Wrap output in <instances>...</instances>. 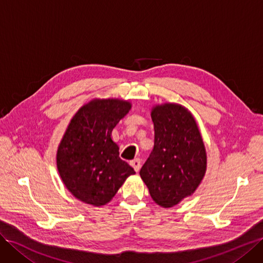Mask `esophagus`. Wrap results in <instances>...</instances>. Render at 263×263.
<instances>
[{"label":"esophagus","mask_w":263,"mask_h":263,"mask_svg":"<svg viewBox=\"0 0 263 263\" xmlns=\"http://www.w3.org/2000/svg\"><path fill=\"white\" fill-rule=\"evenodd\" d=\"M130 164L134 168V170L139 172L140 171V168H141V160L139 158H135L133 159L132 161H130Z\"/></svg>","instance_id":"esophagus-1"}]
</instances>
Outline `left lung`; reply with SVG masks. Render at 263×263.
<instances>
[{
  "label": "left lung",
  "instance_id": "left-lung-1",
  "mask_svg": "<svg viewBox=\"0 0 263 263\" xmlns=\"http://www.w3.org/2000/svg\"><path fill=\"white\" fill-rule=\"evenodd\" d=\"M155 144L140 176L154 201L163 208L193 195L205 177L207 153L192 112L177 103L155 105L151 111Z\"/></svg>",
  "mask_w": 263,
  "mask_h": 263
}]
</instances>
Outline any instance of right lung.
<instances>
[{
	"label": "right lung",
	"instance_id": "right-lung-1",
	"mask_svg": "<svg viewBox=\"0 0 263 263\" xmlns=\"http://www.w3.org/2000/svg\"><path fill=\"white\" fill-rule=\"evenodd\" d=\"M129 101L93 99L73 115L56 154L60 177L67 190L94 207L108 203L134 169L119 157L111 132L131 109Z\"/></svg>",
	"mask_w": 263,
	"mask_h": 263
}]
</instances>
